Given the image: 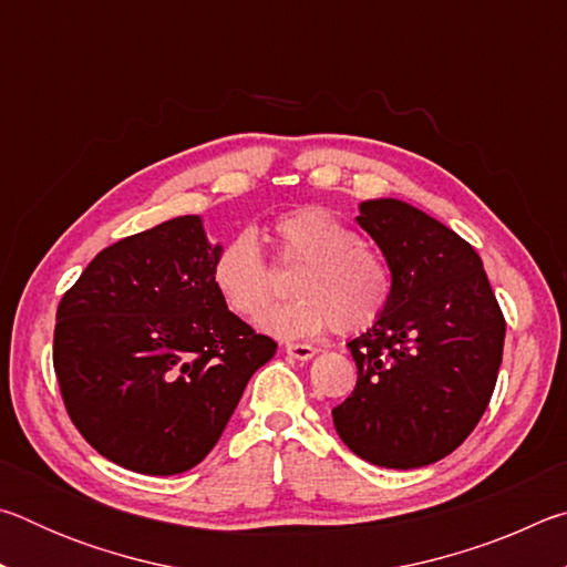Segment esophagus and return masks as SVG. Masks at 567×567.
Wrapping results in <instances>:
<instances>
[{"instance_id": "obj_1", "label": "esophagus", "mask_w": 567, "mask_h": 567, "mask_svg": "<svg viewBox=\"0 0 567 567\" xmlns=\"http://www.w3.org/2000/svg\"><path fill=\"white\" fill-rule=\"evenodd\" d=\"M285 352L290 354V358H295V360H302V362H305V360H310L312 354L318 352V350H315L312 344H302V342H287V344H285Z\"/></svg>"}]
</instances>
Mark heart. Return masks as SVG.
<instances>
[{
	"mask_svg": "<svg viewBox=\"0 0 567 567\" xmlns=\"http://www.w3.org/2000/svg\"><path fill=\"white\" fill-rule=\"evenodd\" d=\"M280 262H302L292 277L295 300L267 312L262 328L285 340L315 338L324 330L362 332L392 300V270L385 257L324 207H300L272 225ZM213 285L225 305L249 322L260 320L277 295L275 272L255 233L243 229L219 247Z\"/></svg>",
	"mask_w": 567,
	"mask_h": 567,
	"instance_id": "1",
	"label": "heart"
}]
</instances>
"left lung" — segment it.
<instances>
[{"mask_svg":"<svg viewBox=\"0 0 567 567\" xmlns=\"http://www.w3.org/2000/svg\"><path fill=\"white\" fill-rule=\"evenodd\" d=\"M392 270L385 315L348 342L352 395L332 410L342 443L380 467L437 463L465 443L495 390L505 318L463 237L400 199L354 217Z\"/></svg>","mask_w":567,"mask_h":567,"instance_id":"left-lung-1","label":"left lung"}]
</instances>
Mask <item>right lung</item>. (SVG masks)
<instances>
[{"instance_id":"right-lung-1","label":"right lung","mask_w":567,"mask_h":567,"mask_svg":"<svg viewBox=\"0 0 567 567\" xmlns=\"http://www.w3.org/2000/svg\"><path fill=\"white\" fill-rule=\"evenodd\" d=\"M203 217L104 247L56 307L54 372L82 437L142 475L203 463L277 342L227 310Z\"/></svg>"}]
</instances>
